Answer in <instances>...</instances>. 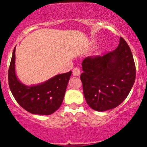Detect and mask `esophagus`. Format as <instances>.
Wrapping results in <instances>:
<instances>
[{
	"label": "esophagus",
	"instance_id": "34e87169",
	"mask_svg": "<svg viewBox=\"0 0 147 147\" xmlns=\"http://www.w3.org/2000/svg\"><path fill=\"white\" fill-rule=\"evenodd\" d=\"M73 75L74 76H78L80 75V70L79 68H74L73 70Z\"/></svg>",
	"mask_w": 147,
	"mask_h": 147
}]
</instances>
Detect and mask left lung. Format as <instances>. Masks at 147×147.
Instances as JSON below:
<instances>
[{
	"label": "left lung",
	"mask_w": 147,
	"mask_h": 147,
	"mask_svg": "<svg viewBox=\"0 0 147 147\" xmlns=\"http://www.w3.org/2000/svg\"><path fill=\"white\" fill-rule=\"evenodd\" d=\"M80 79L87 103L103 112L118 107L136 80V65L128 44L122 37L118 47L104 56H91L82 62Z\"/></svg>",
	"instance_id": "obj_1"
}]
</instances>
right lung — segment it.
Returning <instances> with one entry per match:
<instances>
[{
  "label": "right lung",
  "mask_w": 147,
  "mask_h": 147,
  "mask_svg": "<svg viewBox=\"0 0 147 147\" xmlns=\"http://www.w3.org/2000/svg\"><path fill=\"white\" fill-rule=\"evenodd\" d=\"M72 71L61 74L37 85H26L15 71V48L8 73L10 90L19 105L26 111L37 115H51L61 106Z\"/></svg>",
  "instance_id": "add662e5"
}]
</instances>
